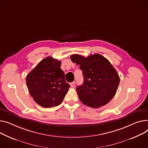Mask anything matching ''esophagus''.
<instances>
[{
  "label": "esophagus",
  "instance_id": "1",
  "mask_svg": "<svg viewBox=\"0 0 148 148\" xmlns=\"http://www.w3.org/2000/svg\"><path fill=\"white\" fill-rule=\"evenodd\" d=\"M70 84H71V87H74V86H75V82H72Z\"/></svg>",
  "mask_w": 148,
  "mask_h": 148
}]
</instances>
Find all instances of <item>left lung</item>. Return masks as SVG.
I'll return each instance as SVG.
<instances>
[{"instance_id":"left-lung-1","label":"left lung","mask_w":148,"mask_h":148,"mask_svg":"<svg viewBox=\"0 0 148 148\" xmlns=\"http://www.w3.org/2000/svg\"><path fill=\"white\" fill-rule=\"evenodd\" d=\"M70 58L80 65L83 72V83L76 87L81 102L94 108L107 104L115 96L120 83V77L110 61L98 53L87 58L74 54Z\"/></svg>"}]
</instances>
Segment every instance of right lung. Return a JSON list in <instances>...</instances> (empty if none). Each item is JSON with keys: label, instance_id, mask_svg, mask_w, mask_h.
Here are the masks:
<instances>
[{"label": "right lung", "instance_id": "obj_1", "mask_svg": "<svg viewBox=\"0 0 148 148\" xmlns=\"http://www.w3.org/2000/svg\"><path fill=\"white\" fill-rule=\"evenodd\" d=\"M61 62L51 56L42 60L26 77V84L34 101L43 108L60 105L68 91Z\"/></svg>", "mask_w": 148, "mask_h": 148}]
</instances>
